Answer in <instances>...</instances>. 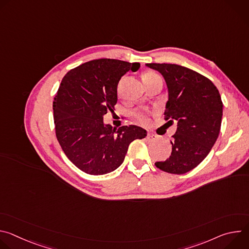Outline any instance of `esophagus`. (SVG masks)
<instances>
[{
  "instance_id": "obj_1",
  "label": "esophagus",
  "mask_w": 249,
  "mask_h": 249,
  "mask_svg": "<svg viewBox=\"0 0 249 249\" xmlns=\"http://www.w3.org/2000/svg\"><path fill=\"white\" fill-rule=\"evenodd\" d=\"M147 139H148V141H150V142H152V141H156V140L158 139V136H157V135H155V134H153V133H148V135H147Z\"/></svg>"
}]
</instances>
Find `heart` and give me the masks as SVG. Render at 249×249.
Instances as JSON below:
<instances>
[{
  "label": "heart",
  "mask_w": 249,
  "mask_h": 249,
  "mask_svg": "<svg viewBox=\"0 0 249 249\" xmlns=\"http://www.w3.org/2000/svg\"><path fill=\"white\" fill-rule=\"evenodd\" d=\"M158 78H160L158 74L154 73V72H149V73H146L143 77V81L144 82H147V81H150V80H154V79H158ZM118 92H120L121 90V83L118 85ZM136 118L138 119L139 122H141L142 124H147L148 123V117L146 114L142 113V112H139V113H136Z\"/></svg>",
  "instance_id": "heart-1"
}]
</instances>
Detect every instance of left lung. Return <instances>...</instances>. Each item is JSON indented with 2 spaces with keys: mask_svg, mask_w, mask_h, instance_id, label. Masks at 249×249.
I'll list each match as a JSON object with an SVG mask.
<instances>
[{
  "mask_svg": "<svg viewBox=\"0 0 249 249\" xmlns=\"http://www.w3.org/2000/svg\"><path fill=\"white\" fill-rule=\"evenodd\" d=\"M160 72L166 84V120L177 121L171 156L157 161L158 168L183 174L195 168L215 145L221 130L223 102L216 86L208 78L176 64H146Z\"/></svg>",
  "mask_w": 249,
  "mask_h": 249,
  "instance_id": "8db88e82",
  "label": "left lung"
}]
</instances>
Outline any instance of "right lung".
Listing matches in <instances>:
<instances>
[{
  "label": "right lung",
  "instance_id": "obj_1",
  "mask_svg": "<svg viewBox=\"0 0 249 249\" xmlns=\"http://www.w3.org/2000/svg\"><path fill=\"white\" fill-rule=\"evenodd\" d=\"M140 63L97 59L69 71L54 97L56 137L67 158L91 175L109 173L124 161L129 145L147 131L136 125L112 128L103 116L113 111L122 76Z\"/></svg>",
  "mask_w": 249,
  "mask_h": 249
}]
</instances>
